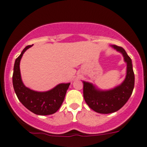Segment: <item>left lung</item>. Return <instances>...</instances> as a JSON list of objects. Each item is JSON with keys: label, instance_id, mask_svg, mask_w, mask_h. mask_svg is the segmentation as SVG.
Here are the masks:
<instances>
[{"label": "left lung", "instance_id": "obj_1", "mask_svg": "<svg viewBox=\"0 0 147 147\" xmlns=\"http://www.w3.org/2000/svg\"><path fill=\"white\" fill-rule=\"evenodd\" d=\"M113 47L123 54L127 63V75L124 82L109 91L98 90L91 83L83 82L84 101L89 108L98 113H111L121 109L132 95L135 86V74L131 58L122 47L116 45Z\"/></svg>", "mask_w": 147, "mask_h": 147}]
</instances>
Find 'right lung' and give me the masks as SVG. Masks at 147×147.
Wrapping results in <instances>:
<instances>
[{"instance_id": "obj_1", "label": "right lung", "mask_w": 147, "mask_h": 147, "mask_svg": "<svg viewBox=\"0 0 147 147\" xmlns=\"http://www.w3.org/2000/svg\"><path fill=\"white\" fill-rule=\"evenodd\" d=\"M31 46L32 45L26 46L15 60L12 75L14 90L19 101L28 110L36 115H51L61 106L70 83L60 84L51 90L45 92H35L26 87L22 81L20 63L23 53Z\"/></svg>"}]
</instances>
